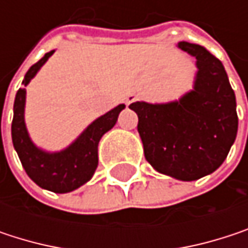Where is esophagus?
<instances>
[{
  "label": "esophagus",
  "instance_id": "esophagus-1",
  "mask_svg": "<svg viewBox=\"0 0 248 248\" xmlns=\"http://www.w3.org/2000/svg\"><path fill=\"white\" fill-rule=\"evenodd\" d=\"M135 100H136V96H135V94H129L127 99H126V105H130V103L135 102Z\"/></svg>",
  "mask_w": 248,
  "mask_h": 248
}]
</instances>
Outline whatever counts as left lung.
I'll return each mask as SVG.
<instances>
[{
    "label": "left lung",
    "instance_id": "obj_1",
    "mask_svg": "<svg viewBox=\"0 0 248 248\" xmlns=\"http://www.w3.org/2000/svg\"><path fill=\"white\" fill-rule=\"evenodd\" d=\"M178 47L197 59L194 89L176 102H135L129 109L138 115L146 161L158 172L195 181L214 172L227 158L238 129L237 103L216 56L188 41Z\"/></svg>",
    "mask_w": 248,
    "mask_h": 248
}]
</instances>
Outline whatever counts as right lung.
I'll use <instances>...</instances> for the list:
<instances>
[{"label": "right lung", "mask_w": 248, "mask_h": 248, "mask_svg": "<svg viewBox=\"0 0 248 248\" xmlns=\"http://www.w3.org/2000/svg\"><path fill=\"white\" fill-rule=\"evenodd\" d=\"M53 53L54 50L46 53L41 60L30 67L23 80L24 86H27L30 80L37 75V72ZM24 106L25 89L21 87L18 89L14 102V118L11 124L13 145L27 175L38 186L57 194L75 191L93 176L99 162V140L108 130L115 126L119 113L124 109V105L116 106L115 109L89 124L69 148L60 152L50 154L37 148L31 142L25 127Z\"/></svg>", "instance_id": "1"}]
</instances>
